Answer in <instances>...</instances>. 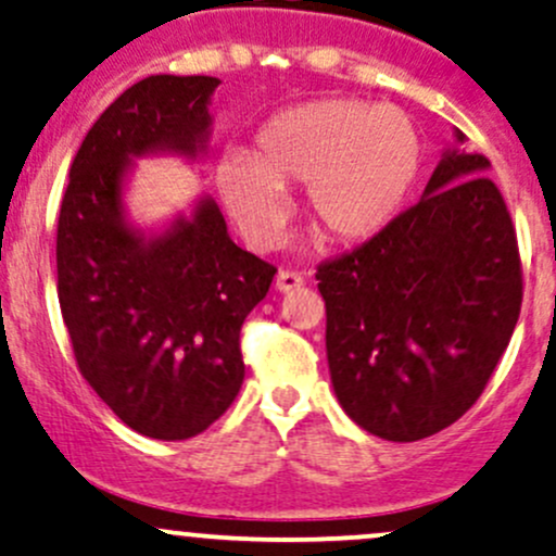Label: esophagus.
Returning a JSON list of instances; mask_svg holds the SVG:
<instances>
[{"label":"esophagus","instance_id":"1","mask_svg":"<svg viewBox=\"0 0 556 556\" xmlns=\"http://www.w3.org/2000/svg\"><path fill=\"white\" fill-rule=\"evenodd\" d=\"M274 288H277L279 293H293V290L303 288V277L295 271H279L277 279H274Z\"/></svg>","mask_w":556,"mask_h":556}]
</instances>
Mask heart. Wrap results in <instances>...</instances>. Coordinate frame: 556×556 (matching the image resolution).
<instances>
[{"label":"heart","instance_id":"obj_1","mask_svg":"<svg viewBox=\"0 0 556 556\" xmlns=\"http://www.w3.org/2000/svg\"><path fill=\"white\" fill-rule=\"evenodd\" d=\"M424 165L413 116L356 98H319L263 122L248 154L215 165V191L244 242L274 250L290 218L285 189L303 184V207L332 242L381 233L405 207Z\"/></svg>","mask_w":556,"mask_h":556}]
</instances>
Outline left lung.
<instances>
[{
    "mask_svg": "<svg viewBox=\"0 0 556 556\" xmlns=\"http://www.w3.org/2000/svg\"><path fill=\"white\" fill-rule=\"evenodd\" d=\"M453 138L418 204L317 271L332 391L389 442L437 434L475 405L522 306L517 233L490 162Z\"/></svg>",
    "mask_w": 556,
    "mask_h": 556,
    "instance_id": "1",
    "label": "left lung"
}]
</instances>
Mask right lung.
Masks as SVG:
<instances>
[{
	"instance_id": "1",
	"label": "right lung",
	"mask_w": 556,
	"mask_h": 556,
	"mask_svg": "<svg viewBox=\"0 0 556 556\" xmlns=\"http://www.w3.org/2000/svg\"><path fill=\"white\" fill-rule=\"evenodd\" d=\"M218 85L156 74L127 87L81 140L58 218V301L79 372L151 440H189L229 410L239 330L277 274L233 244L213 197L156 229L127 213L136 160L207 154Z\"/></svg>"
}]
</instances>
